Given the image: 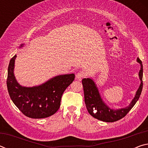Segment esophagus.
Listing matches in <instances>:
<instances>
[{"label": "esophagus", "mask_w": 148, "mask_h": 148, "mask_svg": "<svg viewBox=\"0 0 148 148\" xmlns=\"http://www.w3.org/2000/svg\"><path fill=\"white\" fill-rule=\"evenodd\" d=\"M85 76H86V74H85V72L84 71H79L77 72L76 75V77L79 80H81Z\"/></svg>", "instance_id": "1"}]
</instances>
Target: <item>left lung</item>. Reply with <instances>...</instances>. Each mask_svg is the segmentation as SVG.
I'll use <instances>...</instances> for the list:
<instances>
[{
  "label": "left lung",
  "instance_id": "1",
  "mask_svg": "<svg viewBox=\"0 0 148 148\" xmlns=\"http://www.w3.org/2000/svg\"><path fill=\"white\" fill-rule=\"evenodd\" d=\"M137 62H139L141 66L139 72V77L141 83L131 104L129 106L117 110L110 108L102 101L97 85L95 84L93 80L91 78H84L82 79L85 103L87 111L92 117L102 121L114 122L124 117L134 106L140 98L143 87V82H142L143 65L141 60L138 57L137 58Z\"/></svg>",
  "mask_w": 148,
  "mask_h": 148
}]
</instances>
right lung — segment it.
Returning <instances> with one entry per match:
<instances>
[{
	"instance_id": "add662e5",
	"label": "right lung",
	"mask_w": 148,
	"mask_h": 148,
	"mask_svg": "<svg viewBox=\"0 0 148 148\" xmlns=\"http://www.w3.org/2000/svg\"><path fill=\"white\" fill-rule=\"evenodd\" d=\"M16 57L15 55L10 61L6 81L12 102L25 116L31 118H46L56 113L61 105L62 94L74 80V74L57 76L38 86L23 87L14 76Z\"/></svg>"
}]
</instances>
